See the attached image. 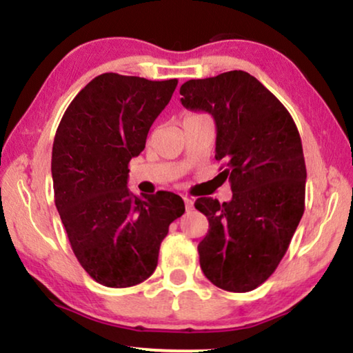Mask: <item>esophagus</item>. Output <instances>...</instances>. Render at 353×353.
Instances as JSON below:
<instances>
[{"mask_svg":"<svg viewBox=\"0 0 353 353\" xmlns=\"http://www.w3.org/2000/svg\"><path fill=\"white\" fill-rule=\"evenodd\" d=\"M183 203H185V208H187V210H192V208H193V200H192V198L183 196Z\"/></svg>","mask_w":353,"mask_h":353,"instance_id":"obj_1","label":"esophagus"}]
</instances>
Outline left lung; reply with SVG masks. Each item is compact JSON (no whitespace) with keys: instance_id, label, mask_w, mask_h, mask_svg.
Here are the masks:
<instances>
[{"instance_id":"8db88e82","label":"left lung","mask_w":353,"mask_h":353,"mask_svg":"<svg viewBox=\"0 0 353 353\" xmlns=\"http://www.w3.org/2000/svg\"><path fill=\"white\" fill-rule=\"evenodd\" d=\"M181 102L211 113L216 160L225 168L232 200L201 196L195 208L210 230L198 245L212 285L248 292L274 274L305 208L307 170L299 131L290 112L261 81L243 70L190 79Z\"/></svg>"}]
</instances>
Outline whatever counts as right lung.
Wrapping results in <instances>:
<instances>
[{
    "label": "right lung",
    "mask_w": 353,
    "mask_h": 353,
    "mask_svg": "<svg viewBox=\"0 0 353 353\" xmlns=\"http://www.w3.org/2000/svg\"><path fill=\"white\" fill-rule=\"evenodd\" d=\"M177 79L150 81L102 73L63 113L52 143L54 201L68 241L88 275L108 288H129L157 269L182 198L157 192L145 200L128 188V165L170 103Z\"/></svg>",
    "instance_id": "add662e5"
}]
</instances>
